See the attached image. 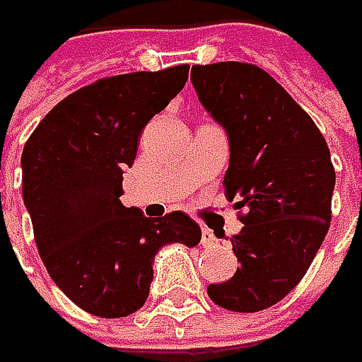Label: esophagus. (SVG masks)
Returning <instances> with one entry per match:
<instances>
[{"instance_id": "obj_1", "label": "esophagus", "mask_w": 362, "mask_h": 362, "mask_svg": "<svg viewBox=\"0 0 362 362\" xmlns=\"http://www.w3.org/2000/svg\"><path fill=\"white\" fill-rule=\"evenodd\" d=\"M201 243H203V245L216 243V237H214V233H211L209 228H201Z\"/></svg>"}]
</instances>
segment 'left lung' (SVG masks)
Segmentation results:
<instances>
[{"label":"left lung","instance_id":"1","mask_svg":"<svg viewBox=\"0 0 362 362\" xmlns=\"http://www.w3.org/2000/svg\"><path fill=\"white\" fill-rule=\"evenodd\" d=\"M199 103L230 146L224 192L245 207L230 239L241 266L207 293L233 313L281 302L306 274L331 222L335 172L323 134L266 71L245 62L197 64Z\"/></svg>","mask_w":362,"mask_h":362}]
</instances>
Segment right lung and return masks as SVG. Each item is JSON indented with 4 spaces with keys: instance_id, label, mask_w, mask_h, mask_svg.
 <instances>
[{
    "instance_id": "add662e5",
    "label": "right lung",
    "mask_w": 362,
    "mask_h": 362,
    "mask_svg": "<svg viewBox=\"0 0 362 362\" xmlns=\"http://www.w3.org/2000/svg\"><path fill=\"white\" fill-rule=\"evenodd\" d=\"M186 79L188 64L98 79L58 103L25 144L23 199L37 252L58 289L90 315L136 313L148 298L157 252L201 241L186 214L151 220L119 199L144 125Z\"/></svg>"
}]
</instances>
